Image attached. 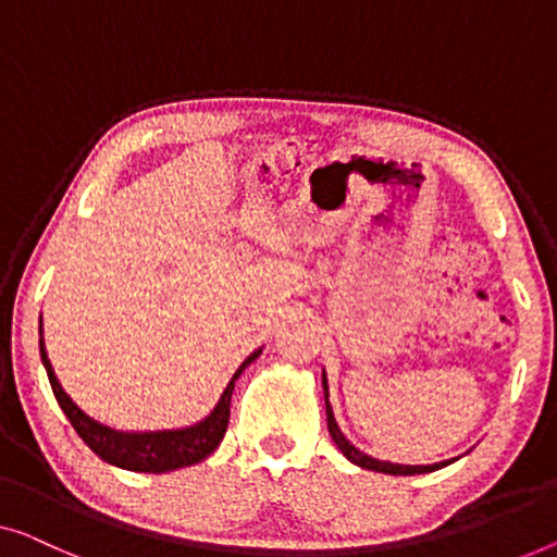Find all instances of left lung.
Here are the masks:
<instances>
[{
    "instance_id": "left-lung-1",
    "label": "left lung",
    "mask_w": 557,
    "mask_h": 557,
    "mask_svg": "<svg viewBox=\"0 0 557 557\" xmlns=\"http://www.w3.org/2000/svg\"><path fill=\"white\" fill-rule=\"evenodd\" d=\"M321 386H324V401H326V424H329V434H332L334 445L342 449V455L354 462L357 467H364V470L372 472H384V474H424V472H434L440 467L453 465V459H445V462H434V465H399V462H386V459H376L372 455L361 453L359 447H354L346 434L338 430L332 401H329V382H326V372L321 369Z\"/></svg>"
}]
</instances>
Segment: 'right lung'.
<instances>
[{"label":"right lung","instance_id":"add662e5","mask_svg":"<svg viewBox=\"0 0 557 557\" xmlns=\"http://www.w3.org/2000/svg\"><path fill=\"white\" fill-rule=\"evenodd\" d=\"M263 346L248 354L240 361L236 374L231 376V382L225 384L223 394L215 401V407L208 412L200 422L181 426V430H152V432H125L115 430V426L102 424L100 419L83 412L67 392L62 389L58 374L50 364L45 349V336H42V317H39V357H42L45 372L50 376L54 399H58L64 417L70 419V424L75 426V432L83 437L87 447L98 455L102 462L123 467L131 472H173L181 467H190L203 462V459L221 445L225 430H228V417H231V394L236 386V379L244 374V369L251 361L259 359Z\"/></svg>","mask_w":557,"mask_h":557}]
</instances>
